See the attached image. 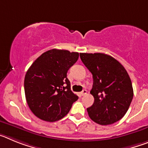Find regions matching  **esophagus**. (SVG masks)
Segmentation results:
<instances>
[{
  "label": "esophagus",
  "instance_id": "obj_1",
  "mask_svg": "<svg viewBox=\"0 0 148 148\" xmlns=\"http://www.w3.org/2000/svg\"><path fill=\"white\" fill-rule=\"evenodd\" d=\"M86 94H87V90H83L82 92H80L81 96H84V95H86Z\"/></svg>",
  "mask_w": 148,
  "mask_h": 148
}]
</instances>
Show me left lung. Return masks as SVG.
I'll list each match as a JSON object with an SVG mask.
<instances>
[{
    "label": "left lung",
    "mask_w": 148,
    "mask_h": 148,
    "mask_svg": "<svg viewBox=\"0 0 148 148\" xmlns=\"http://www.w3.org/2000/svg\"><path fill=\"white\" fill-rule=\"evenodd\" d=\"M80 58L93 78L90 93L94 103L87 109L90 118L101 125L119 121L133 97L127 72L117 60L104 53H80Z\"/></svg>",
    "instance_id": "8db88e82"
}]
</instances>
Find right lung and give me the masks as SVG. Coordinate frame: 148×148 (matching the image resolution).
Masks as SVG:
<instances>
[{"label":"right lung","mask_w":148,"mask_h":148,"mask_svg":"<svg viewBox=\"0 0 148 148\" xmlns=\"http://www.w3.org/2000/svg\"><path fill=\"white\" fill-rule=\"evenodd\" d=\"M78 53L48 50L35 60L24 78L29 108L35 116L53 122L64 118L78 97L70 90L66 73L77 61Z\"/></svg>","instance_id":"right-lung-1"}]
</instances>
